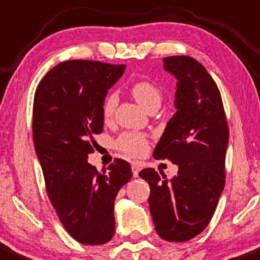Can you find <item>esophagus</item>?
Segmentation results:
<instances>
[{
  "label": "esophagus",
  "instance_id": "1",
  "mask_svg": "<svg viewBox=\"0 0 260 260\" xmlns=\"http://www.w3.org/2000/svg\"><path fill=\"white\" fill-rule=\"evenodd\" d=\"M131 170H133L134 178H138L139 171L141 170V168H140V165H139V164H133V165H131Z\"/></svg>",
  "mask_w": 260,
  "mask_h": 260
}]
</instances>
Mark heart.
Here are the masks:
<instances>
[{
	"label": "heart",
	"mask_w": 260,
	"mask_h": 260,
	"mask_svg": "<svg viewBox=\"0 0 260 260\" xmlns=\"http://www.w3.org/2000/svg\"><path fill=\"white\" fill-rule=\"evenodd\" d=\"M131 95L139 105L146 111L157 110L161 105L162 92L159 87L148 80L136 81L131 86ZM117 105V93L111 92L106 96L103 104V116L105 120H110ZM117 148L133 156H141L148 149V140L144 135L136 133H124L116 141Z\"/></svg>",
	"instance_id": "obj_1"
}]
</instances>
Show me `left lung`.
Listing matches in <instances>:
<instances>
[{"label": "left lung", "mask_w": 260, "mask_h": 260, "mask_svg": "<svg viewBox=\"0 0 260 260\" xmlns=\"http://www.w3.org/2000/svg\"><path fill=\"white\" fill-rule=\"evenodd\" d=\"M164 70L178 81L176 112L152 155L169 159L179 171L171 180L151 168L139 175L150 185V213L160 238L186 242L207 228L223 192L229 130L220 92L202 63L170 56Z\"/></svg>", "instance_id": "left-lung-1"}]
</instances>
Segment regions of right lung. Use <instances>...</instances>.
<instances>
[{
	"label": "right lung",
	"mask_w": 260,
	"mask_h": 260,
	"mask_svg": "<svg viewBox=\"0 0 260 260\" xmlns=\"http://www.w3.org/2000/svg\"><path fill=\"white\" fill-rule=\"evenodd\" d=\"M125 65L87 60L58 63L37 86L34 143L49 198L71 237L101 245L114 237V203L130 181V164L116 159L108 173L87 162L92 136L103 131V104Z\"/></svg>",
	"instance_id": "add662e5"
}]
</instances>
